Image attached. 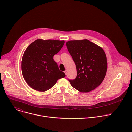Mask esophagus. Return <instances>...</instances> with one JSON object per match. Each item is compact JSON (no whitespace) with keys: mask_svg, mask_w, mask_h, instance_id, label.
Returning a JSON list of instances; mask_svg holds the SVG:
<instances>
[{"mask_svg":"<svg viewBox=\"0 0 132 132\" xmlns=\"http://www.w3.org/2000/svg\"><path fill=\"white\" fill-rule=\"evenodd\" d=\"M64 73H65V75H67V70H65L64 71Z\"/></svg>","mask_w":132,"mask_h":132,"instance_id":"obj_1","label":"esophagus"}]
</instances>
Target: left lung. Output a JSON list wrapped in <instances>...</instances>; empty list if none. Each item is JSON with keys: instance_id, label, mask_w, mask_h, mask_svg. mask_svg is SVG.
Segmentation results:
<instances>
[{"instance_id": "obj_1", "label": "left lung", "mask_w": 132, "mask_h": 132, "mask_svg": "<svg viewBox=\"0 0 132 132\" xmlns=\"http://www.w3.org/2000/svg\"><path fill=\"white\" fill-rule=\"evenodd\" d=\"M67 48L76 65L77 77L69 80L81 92H89L103 81L107 71L106 54L102 47L88 40L67 41Z\"/></svg>"}]
</instances>
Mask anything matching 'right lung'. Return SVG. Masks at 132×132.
<instances>
[{
    "instance_id": "obj_1",
    "label": "right lung",
    "mask_w": 132,
    "mask_h": 132,
    "mask_svg": "<svg viewBox=\"0 0 132 132\" xmlns=\"http://www.w3.org/2000/svg\"><path fill=\"white\" fill-rule=\"evenodd\" d=\"M64 43V41L40 39L26 48L22 59L21 70L25 81L32 89L47 91L59 79L65 77L53 59Z\"/></svg>"
}]
</instances>
